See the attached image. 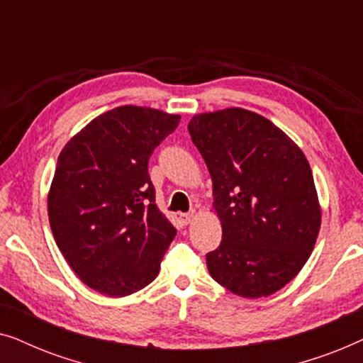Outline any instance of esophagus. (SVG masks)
I'll return each instance as SVG.
<instances>
[{
	"label": "esophagus",
	"instance_id": "34e87169",
	"mask_svg": "<svg viewBox=\"0 0 363 363\" xmlns=\"http://www.w3.org/2000/svg\"><path fill=\"white\" fill-rule=\"evenodd\" d=\"M193 211H190V213H180V221L183 223V225H188V223H191V220H193Z\"/></svg>",
	"mask_w": 363,
	"mask_h": 363
}]
</instances>
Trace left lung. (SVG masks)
<instances>
[{"label": "left lung", "instance_id": "left-lung-1", "mask_svg": "<svg viewBox=\"0 0 363 363\" xmlns=\"http://www.w3.org/2000/svg\"><path fill=\"white\" fill-rule=\"evenodd\" d=\"M213 182L223 240L206 255L213 279L247 299L274 294L314 250L320 208L309 162L259 113H200L188 123Z\"/></svg>", "mask_w": 363, "mask_h": 363}]
</instances>
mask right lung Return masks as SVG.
<instances>
[{
    "mask_svg": "<svg viewBox=\"0 0 363 363\" xmlns=\"http://www.w3.org/2000/svg\"><path fill=\"white\" fill-rule=\"evenodd\" d=\"M180 116L112 108L62 148L48 196L54 240L84 284L111 297L150 284L177 235L155 203L148 158Z\"/></svg>",
    "mask_w": 363,
    "mask_h": 363,
    "instance_id": "1",
    "label": "right lung"
}]
</instances>
